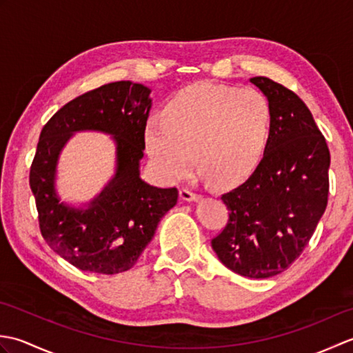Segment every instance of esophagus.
<instances>
[{"mask_svg":"<svg viewBox=\"0 0 353 353\" xmlns=\"http://www.w3.org/2000/svg\"><path fill=\"white\" fill-rule=\"evenodd\" d=\"M181 197L185 201H192V200H197L200 196L192 188H190V186H183L181 190Z\"/></svg>","mask_w":353,"mask_h":353,"instance_id":"obj_1","label":"esophagus"}]
</instances>
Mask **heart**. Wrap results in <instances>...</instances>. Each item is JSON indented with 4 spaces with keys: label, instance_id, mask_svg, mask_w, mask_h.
Masks as SVG:
<instances>
[{
    "label": "heart",
    "instance_id": "heart-1",
    "mask_svg": "<svg viewBox=\"0 0 353 353\" xmlns=\"http://www.w3.org/2000/svg\"><path fill=\"white\" fill-rule=\"evenodd\" d=\"M272 124V103L259 89L201 81L172 95L163 118L148 119L145 145L157 172L170 182L188 176L197 157L200 171L232 185L256 168Z\"/></svg>",
    "mask_w": 353,
    "mask_h": 353
}]
</instances>
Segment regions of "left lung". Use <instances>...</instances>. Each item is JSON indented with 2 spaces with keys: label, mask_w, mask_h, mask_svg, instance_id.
I'll return each instance as SVG.
<instances>
[{
  "label": "left lung",
  "mask_w": 353,
  "mask_h": 353,
  "mask_svg": "<svg viewBox=\"0 0 353 353\" xmlns=\"http://www.w3.org/2000/svg\"><path fill=\"white\" fill-rule=\"evenodd\" d=\"M250 81L272 103V134L253 174L221 196L229 220L211 244L232 272L265 279L285 272L310 243L327 205L331 154L294 92L267 77Z\"/></svg>",
  "instance_id": "left-lung-1"
}]
</instances>
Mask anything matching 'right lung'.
<instances>
[{
	"instance_id": "right-lung-1",
	"label": "right lung",
	"mask_w": 353,
	"mask_h": 353,
	"mask_svg": "<svg viewBox=\"0 0 353 353\" xmlns=\"http://www.w3.org/2000/svg\"><path fill=\"white\" fill-rule=\"evenodd\" d=\"M150 89L115 81L66 103L43 125L30 167V188L45 241L81 272L130 270L152 241L157 223L177 203V188H156L139 177L144 157ZM80 130L109 132L117 144L114 179L86 210L62 204L54 190L60 150Z\"/></svg>"
}]
</instances>
